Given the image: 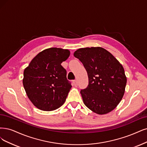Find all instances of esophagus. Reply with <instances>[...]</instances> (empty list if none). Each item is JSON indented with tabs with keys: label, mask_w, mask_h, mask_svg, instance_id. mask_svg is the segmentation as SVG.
I'll return each instance as SVG.
<instances>
[{
	"label": "esophagus",
	"mask_w": 147,
	"mask_h": 147,
	"mask_svg": "<svg viewBox=\"0 0 147 147\" xmlns=\"http://www.w3.org/2000/svg\"><path fill=\"white\" fill-rule=\"evenodd\" d=\"M73 85H74V86H78V81H77L76 80H74L73 82Z\"/></svg>",
	"instance_id": "esophagus-1"
}]
</instances>
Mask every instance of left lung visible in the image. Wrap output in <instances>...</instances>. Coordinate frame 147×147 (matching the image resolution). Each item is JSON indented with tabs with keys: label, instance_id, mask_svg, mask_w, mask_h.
<instances>
[{
	"label": "left lung",
	"instance_id": "1",
	"mask_svg": "<svg viewBox=\"0 0 147 147\" xmlns=\"http://www.w3.org/2000/svg\"><path fill=\"white\" fill-rule=\"evenodd\" d=\"M74 56L87 72L88 85L80 90L84 104L98 115L113 110L122 100L127 84L122 65L101 47L78 49Z\"/></svg>",
	"mask_w": 147,
	"mask_h": 147
}]
</instances>
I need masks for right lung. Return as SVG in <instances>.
<instances>
[{
	"label": "right lung",
	"instance_id": "1",
	"mask_svg": "<svg viewBox=\"0 0 147 147\" xmlns=\"http://www.w3.org/2000/svg\"><path fill=\"white\" fill-rule=\"evenodd\" d=\"M70 52L59 48H50L33 58L24 72L23 85L33 105L43 111H53L65 102L71 82L62 65Z\"/></svg>",
	"mask_w": 147,
	"mask_h": 147
}]
</instances>
